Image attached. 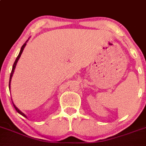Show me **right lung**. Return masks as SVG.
<instances>
[{"label": "right lung", "instance_id": "obj_1", "mask_svg": "<svg viewBox=\"0 0 146 146\" xmlns=\"http://www.w3.org/2000/svg\"><path fill=\"white\" fill-rule=\"evenodd\" d=\"M27 41H28V40H27ZM27 41H26V42H27ZM26 42H25V43H24L23 45L22 48H21V50H20V53H19V55L17 56V59H15V63H14V64H13V67H12V72H11V74H10V78H9V87H10V82H11V79H12V75H13L14 70H15V67H16V64H17V61H18V59H20V56H21V54H22V53H23V50L24 48H25V46H26ZM13 105H14V107H15V110H16V111H17V112H18L19 114H20V115H23V116H24V117H26V115H24V114L23 113L22 111H20V110H19L18 109H17V107H16V106H15V104H13Z\"/></svg>", "mask_w": 146, "mask_h": 146}]
</instances>
